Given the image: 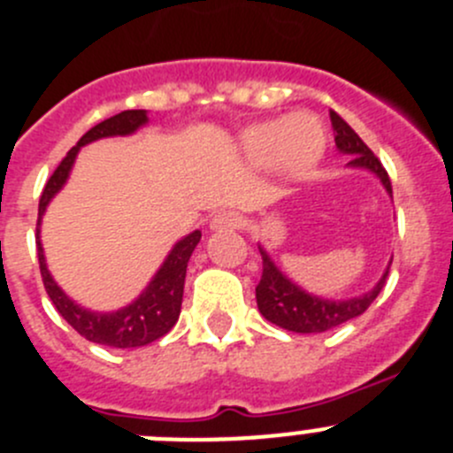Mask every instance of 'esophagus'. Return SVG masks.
<instances>
[{"label":"esophagus","instance_id":"1","mask_svg":"<svg viewBox=\"0 0 453 453\" xmlns=\"http://www.w3.org/2000/svg\"><path fill=\"white\" fill-rule=\"evenodd\" d=\"M210 226H212V230H232V227L241 226V217L234 212H219Z\"/></svg>","mask_w":453,"mask_h":453}]
</instances>
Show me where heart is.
I'll use <instances>...</instances> for the list:
<instances>
[{
	"label": "heart",
	"mask_w": 453,
	"mask_h": 453,
	"mask_svg": "<svg viewBox=\"0 0 453 453\" xmlns=\"http://www.w3.org/2000/svg\"><path fill=\"white\" fill-rule=\"evenodd\" d=\"M246 151L255 163H273L279 158L288 174H303L319 160L324 151V129L317 118L295 113L288 118L265 120L246 131Z\"/></svg>",
	"instance_id": "1"
}]
</instances>
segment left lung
<instances>
[{"label":"left lung","instance_id":"8db88e82","mask_svg":"<svg viewBox=\"0 0 453 453\" xmlns=\"http://www.w3.org/2000/svg\"><path fill=\"white\" fill-rule=\"evenodd\" d=\"M331 125L333 134H335L337 150L350 156L349 165L371 169L373 174L380 176V180H382V185L387 188V192L393 194L387 169L382 167L378 156L366 147V142L362 141V138L357 136L335 111H331ZM259 252L261 261H264V264H261L264 268H261V279L259 284H257V306H259V312L268 319V322L277 324V326L293 333L331 331V328L349 322L353 317L362 315V312L375 302V297H378L380 290L384 288V281H387L388 277L387 268V273L382 274V279H380L378 286H375L371 293L362 295V297L346 299V302H333V299H319L303 293L302 288H297L290 279H286L284 274L274 268L270 257L265 255L261 248Z\"/></svg>","mask_w":453,"mask_h":453}]
</instances>
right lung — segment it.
<instances>
[{
  "label": "right lung",
  "mask_w": 453,
  "mask_h": 453,
  "mask_svg": "<svg viewBox=\"0 0 453 453\" xmlns=\"http://www.w3.org/2000/svg\"><path fill=\"white\" fill-rule=\"evenodd\" d=\"M145 109H129V111H122L118 113V116L107 118V120L91 127V129L80 138L78 145H75L73 150L62 158V163L55 167L50 179L46 180L40 196V210H37V261H40L42 281H44V288L46 293H49L50 302H53L58 312L65 317L66 322H69L84 340L96 342V344L103 346H113V349H136V346L151 344L154 340L163 337L165 333L172 331V326H174L176 319H179L180 315L188 261L189 257H192L194 248L198 246V241H201V232H192V234L185 236L183 241L176 243L174 250L169 252V257L165 259L163 268L156 273L154 281L147 286V290L136 299V302L118 312H104L103 315V312L84 311V308H80L78 303L71 302V299L58 288V284L53 281V277H50L44 264V252H42L40 243V221L50 198L60 192L62 185L66 183V176H69L71 165H73L75 154H78L80 147L87 145V142L91 141H98V138L127 136V134L136 131L138 127L145 125Z\"/></svg>",
  "instance_id": "obj_1"
}]
</instances>
